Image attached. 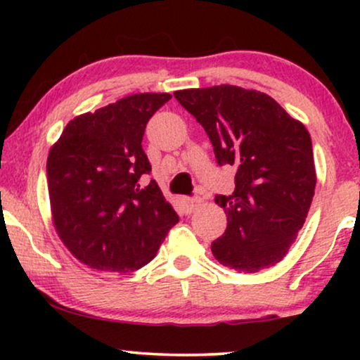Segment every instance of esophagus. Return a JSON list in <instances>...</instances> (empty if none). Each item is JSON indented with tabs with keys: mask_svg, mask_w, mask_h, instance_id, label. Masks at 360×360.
<instances>
[{
	"mask_svg": "<svg viewBox=\"0 0 360 360\" xmlns=\"http://www.w3.org/2000/svg\"><path fill=\"white\" fill-rule=\"evenodd\" d=\"M181 203H184L186 213H193V211L201 205V200L200 198H190V196H184V198H181Z\"/></svg>",
	"mask_w": 360,
	"mask_h": 360,
	"instance_id": "obj_1",
	"label": "esophagus"
}]
</instances>
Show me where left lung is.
I'll use <instances>...</instances> for the list:
<instances>
[{"label": "left lung", "instance_id": "1", "mask_svg": "<svg viewBox=\"0 0 360 360\" xmlns=\"http://www.w3.org/2000/svg\"><path fill=\"white\" fill-rule=\"evenodd\" d=\"M174 96L205 127L219 165L236 169L233 195L216 196L228 228L211 252L224 267L254 274L278 264L307 219L316 185L311 137L274 98L234 85Z\"/></svg>", "mask_w": 360, "mask_h": 360}]
</instances>
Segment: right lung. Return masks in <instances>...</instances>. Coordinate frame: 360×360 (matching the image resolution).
Here are the masks:
<instances>
[{
  "mask_svg": "<svg viewBox=\"0 0 360 360\" xmlns=\"http://www.w3.org/2000/svg\"><path fill=\"white\" fill-rule=\"evenodd\" d=\"M172 98L137 93L68 122L47 157L52 223L73 257L95 270L132 272L155 257L179 214L155 180L146 124Z\"/></svg>",
  "mask_w": 360,
  "mask_h": 360,
  "instance_id": "add662e5",
  "label": "right lung"
}]
</instances>
